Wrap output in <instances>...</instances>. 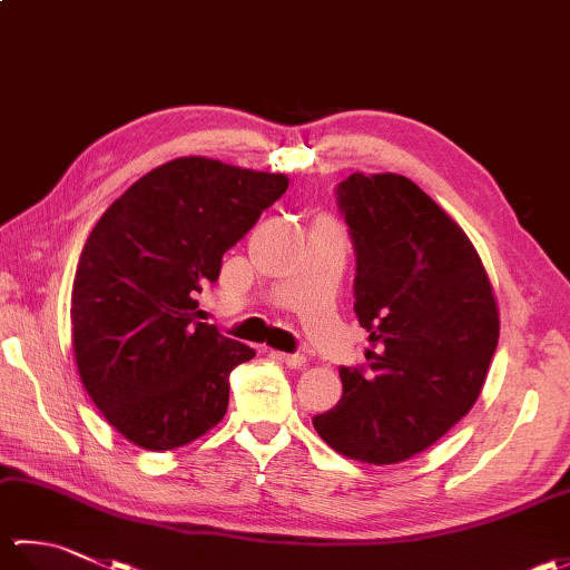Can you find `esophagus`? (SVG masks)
Wrapping results in <instances>:
<instances>
[{
    "label": "esophagus",
    "instance_id": "34e87169",
    "mask_svg": "<svg viewBox=\"0 0 570 570\" xmlns=\"http://www.w3.org/2000/svg\"><path fill=\"white\" fill-rule=\"evenodd\" d=\"M272 357L276 362H284L286 367H304L306 357L304 355H292V353H278V350H272Z\"/></svg>",
    "mask_w": 570,
    "mask_h": 570
}]
</instances>
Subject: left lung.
<instances>
[{
	"instance_id": "obj_1",
	"label": "left lung",
	"mask_w": 570,
	"mask_h": 570,
	"mask_svg": "<svg viewBox=\"0 0 570 570\" xmlns=\"http://www.w3.org/2000/svg\"><path fill=\"white\" fill-rule=\"evenodd\" d=\"M337 193L370 347L365 367H341V402L313 426L345 458L392 465L426 451L478 402L500 308L475 245L414 180L357 171Z\"/></svg>"
}]
</instances>
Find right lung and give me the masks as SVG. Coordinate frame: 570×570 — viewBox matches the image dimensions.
Masks as SVG:
<instances>
[{
  "label": "right lung",
  "instance_id": "right-lung-1",
  "mask_svg": "<svg viewBox=\"0 0 570 570\" xmlns=\"http://www.w3.org/2000/svg\"><path fill=\"white\" fill-rule=\"evenodd\" d=\"M286 188L284 174L180 156L95 223L72 278V355L85 392L127 441L174 451L223 421L229 372L254 350L200 323L196 296Z\"/></svg>",
  "mask_w": 570,
  "mask_h": 570
}]
</instances>
